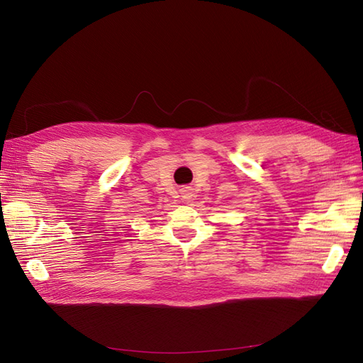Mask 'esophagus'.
<instances>
[{
    "mask_svg": "<svg viewBox=\"0 0 363 363\" xmlns=\"http://www.w3.org/2000/svg\"><path fill=\"white\" fill-rule=\"evenodd\" d=\"M182 196H183V200H184V201H191V200H192V196H194V194H192V191H191L189 188H184V189L182 191Z\"/></svg>",
    "mask_w": 363,
    "mask_h": 363,
    "instance_id": "esophagus-1",
    "label": "esophagus"
}]
</instances>
